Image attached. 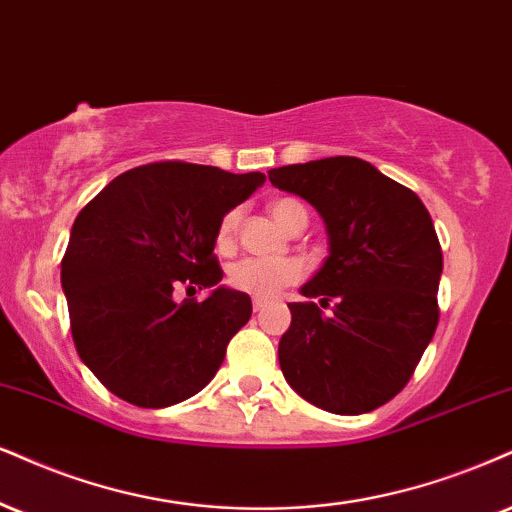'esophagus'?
Masks as SVG:
<instances>
[{
    "label": "esophagus",
    "mask_w": 512,
    "mask_h": 512,
    "mask_svg": "<svg viewBox=\"0 0 512 512\" xmlns=\"http://www.w3.org/2000/svg\"><path fill=\"white\" fill-rule=\"evenodd\" d=\"M251 306H254V311L258 313V311H263V308L268 306V301L266 299H254V301H251Z\"/></svg>",
    "instance_id": "34e87169"
}]
</instances>
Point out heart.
I'll list each match as a JSON object with an SVG mask.
<instances>
[{"mask_svg":"<svg viewBox=\"0 0 512 512\" xmlns=\"http://www.w3.org/2000/svg\"><path fill=\"white\" fill-rule=\"evenodd\" d=\"M270 213L282 227L296 216H306V208L296 199H277L270 204ZM239 225V211H227L218 220L216 249L230 251L235 244V232ZM306 268L299 258H242L227 268V285L237 292L254 296V299H273L285 287H292L304 280Z\"/></svg>","mask_w":512,"mask_h":512,"instance_id":"heart-1","label":"heart"}]
</instances>
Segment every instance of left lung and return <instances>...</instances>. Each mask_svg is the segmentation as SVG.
<instances>
[{"instance_id":"obj_1","label":"left lung","mask_w":512,"mask_h":512,"mask_svg":"<svg viewBox=\"0 0 512 512\" xmlns=\"http://www.w3.org/2000/svg\"><path fill=\"white\" fill-rule=\"evenodd\" d=\"M325 220L330 256L289 304L280 368L296 394L337 415L384 406L406 387L439 323V237L418 194L356 156L268 170ZM318 298L333 311L325 316Z\"/></svg>"}]
</instances>
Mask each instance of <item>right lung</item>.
<instances>
[{"label": "right lung", "mask_w": 512, "mask_h": 512, "mask_svg": "<svg viewBox=\"0 0 512 512\" xmlns=\"http://www.w3.org/2000/svg\"><path fill=\"white\" fill-rule=\"evenodd\" d=\"M263 182V173L147 163L113 178L78 213L61 287L82 363L118 399L166 408L213 380L251 318L249 294L218 285L216 227ZM180 286L212 294L175 302Z\"/></svg>", "instance_id": "obj_1"}]
</instances>
